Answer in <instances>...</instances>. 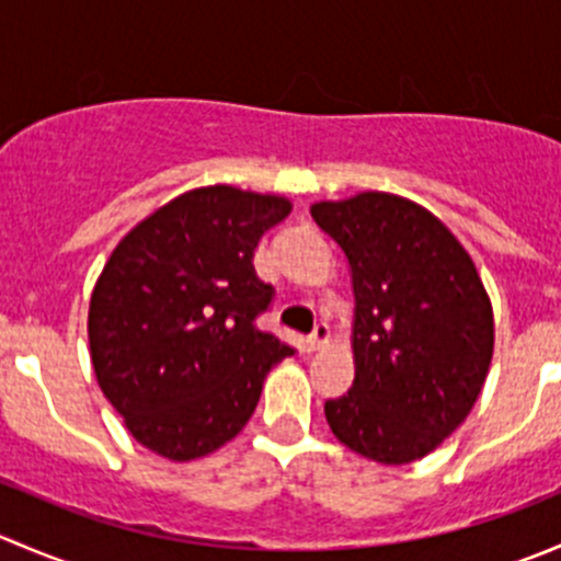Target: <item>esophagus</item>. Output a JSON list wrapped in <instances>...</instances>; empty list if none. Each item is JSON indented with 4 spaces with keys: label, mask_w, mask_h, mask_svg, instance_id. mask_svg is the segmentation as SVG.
Instances as JSON below:
<instances>
[{
    "label": "esophagus",
    "mask_w": 561,
    "mask_h": 561,
    "mask_svg": "<svg viewBox=\"0 0 561 561\" xmlns=\"http://www.w3.org/2000/svg\"><path fill=\"white\" fill-rule=\"evenodd\" d=\"M328 339H331V328H328V322H317L314 331L307 336V347L309 350H320L322 344L328 342Z\"/></svg>",
    "instance_id": "obj_1"
}]
</instances>
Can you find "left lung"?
Masks as SVG:
<instances>
[{
	"mask_svg": "<svg viewBox=\"0 0 561 561\" xmlns=\"http://www.w3.org/2000/svg\"><path fill=\"white\" fill-rule=\"evenodd\" d=\"M312 219L350 263L353 388L325 401L339 443L410 463L456 432L494 353V312L458 239L417 203L388 192L322 201Z\"/></svg>",
	"mask_w": 561,
	"mask_h": 561,
	"instance_id": "8db88e82",
	"label": "left lung"
}]
</instances>
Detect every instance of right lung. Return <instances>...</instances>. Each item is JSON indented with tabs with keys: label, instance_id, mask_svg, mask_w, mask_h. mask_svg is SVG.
Masks as SVG:
<instances>
[{
	"label": "right lung",
	"instance_id": "1",
	"mask_svg": "<svg viewBox=\"0 0 561 561\" xmlns=\"http://www.w3.org/2000/svg\"><path fill=\"white\" fill-rule=\"evenodd\" d=\"M290 201L201 186L135 225L94 285L89 347L100 388L135 439L171 461L214 454L252 417L293 347L254 325L274 287L254 274Z\"/></svg>",
	"mask_w": 561,
	"mask_h": 561
}]
</instances>
